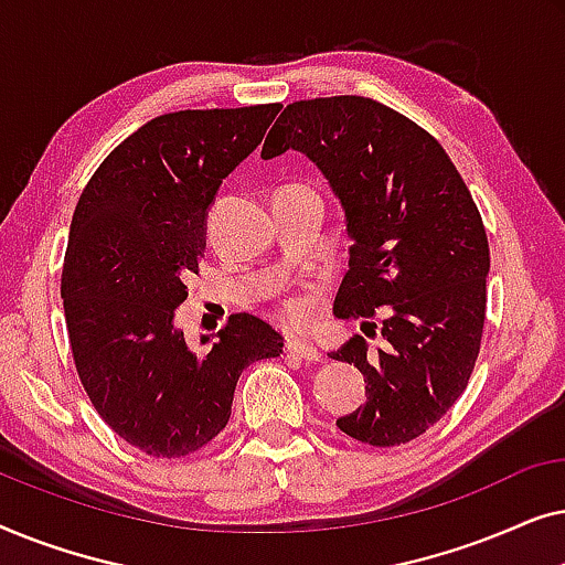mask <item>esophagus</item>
Instances as JSON below:
<instances>
[{"mask_svg": "<svg viewBox=\"0 0 565 565\" xmlns=\"http://www.w3.org/2000/svg\"><path fill=\"white\" fill-rule=\"evenodd\" d=\"M285 352L292 354V358H298V360H306V362H321L323 360L321 350H316L313 344H306V342H288V344H285Z\"/></svg>", "mask_w": 565, "mask_h": 565, "instance_id": "esophagus-1", "label": "esophagus"}]
</instances>
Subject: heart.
Here are the masks:
<instances>
[{
    "mask_svg": "<svg viewBox=\"0 0 565 565\" xmlns=\"http://www.w3.org/2000/svg\"><path fill=\"white\" fill-rule=\"evenodd\" d=\"M280 316L290 327H306L313 316V303L306 296H288L280 306Z\"/></svg>",
    "mask_w": 565,
    "mask_h": 565,
    "instance_id": "obj_1",
    "label": "heart"
}]
</instances>
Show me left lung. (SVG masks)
I'll return each instance as SVG.
<instances>
[{
  "label": "left lung",
  "instance_id": "left-lung-1",
  "mask_svg": "<svg viewBox=\"0 0 565 565\" xmlns=\"http://www.w3.org/2000/svg\"><path fill=\"white\" fill-rule=\"evenodd\" d=\"M288 149L327 177L354 242L334 313L383 316L365 323L381 350L354 334L329 354L365 375V404L337 427L373 447L412 443L462 396L481 352L491 265L481 213L437 138L370 97L288 105L262 157Z\"/></svg>",
  "mask_w": 565,
  "mask_h": 565
}]
</instances>
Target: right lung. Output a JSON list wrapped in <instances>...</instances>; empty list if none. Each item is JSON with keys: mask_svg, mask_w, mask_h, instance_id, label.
Here are the masks:
<instances>
[{"mask_svg": "<svg viewBox=\"0 0 565 565\" xmlns=\"http://www.w3.org/2000/svg\"><path fill=\"white\" fill-rule=\"evenodd\" d=\"M277 113L280 103L159 115L107 153L76 203L61 269L76 373L107 427L151 458H184L221 435L244 367L282 352L249 313L231 316L205 352L174 327L207 207Z\"/></svg>", "mask_w": 565, "mask_h": 565, "instance_id": "right-lung-1", "label": "right lung"}]
</instances>
